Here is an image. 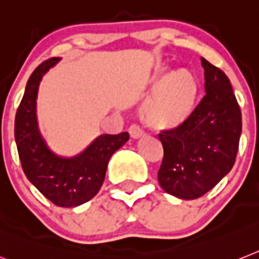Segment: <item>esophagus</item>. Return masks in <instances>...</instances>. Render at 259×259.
I'll use <instances>...</instances> for the list:
<instances>
[{
  "label": "esophagus",
  "instance_id": "34e87169",
  "mask_svg": "<svg viewBox=\"0 0 259 259\" xmlns=\"http://www.w3.org/2000/svg\"><path fill=\"white\" fill-rule=\"evenodd\" d=\"M130 135H131V138L134 139H139V138H142L143 135H144V131L142 130V127L138 124H132L131 127H130Z\"/></svg>",
  "mask_w": 259,
  "mask_h": 259
}]
</instances>
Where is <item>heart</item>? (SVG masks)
Returning a JSON list of instances; mask_svg holds the SVG:
<instances>
[{
    "label": "heart",
    "mask_w": 259,
    "mask_h": 259,
    "mask_svg": "<svg viewBox=\"0 0 259 259\" xmlns=\"http://www.w3.org/2000/svg\"><path fill=\"white\" fill-rule=\"evenodd\" d=\"M155 94L145 103L144 120L159 128L175 127L187 119L196 104L198 82L189 70H159L152 79Z\"/></svg>",
    "instance_id": "b5f03b06"
}]
</instances>
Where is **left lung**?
Returning a JSON list of instances; mask_svg holds the SVG:
<instances>
[{"mask_svg": "<svg viewBox=\"0 0 259 259\" xmlns=\"http://www.w3.org/2000/svg\"><path fill=\"white\" fill-rule=\"evenodd\" d=\"M205 96L179 127L159 134L160 187L183 200L204 196L234 165L242 131L240 106L225 72L201 58Z\"/></svg>", "mask_w": 259, "mask_h": 259, "instance_id": "left-lung-1", "label": "left lung"}]
</instances>
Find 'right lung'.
<instances>
[{
	"instance_id": "right-lung-1",
	"label": "right lung",
	"mask_w": 259,
	"mask_h": 259,
	"mask_svg": "<svg viewBox=\"0 0 259 259\" xmlns=\"http://www.w3.org/2000/svg\"><path fill=\"white\" fill-rule=\"evenodd\" d=\"M61 58L42 62L27 80L14 123V138L22 169L45 197L62 208L90 201L104 181L111 156L130 139L128 132L100 135L83 152L72 157L55 155L38 128L37 95L42 76Z\"/></svg>"
}]
</instances>
